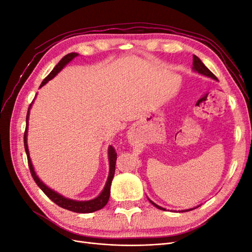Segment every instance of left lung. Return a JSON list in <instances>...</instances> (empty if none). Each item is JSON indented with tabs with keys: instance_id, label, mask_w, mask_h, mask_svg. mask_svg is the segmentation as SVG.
<instances>
[{
	"instance_id": "left-lung-1",
	"label": "left lung",
	"mask_w": 252,
	"mask_h": 252,
	"mask_svg": "<svg viewBox=\"0 0 252 252\" xmlns=\"http://www.w3.org/2000/svg\"><path fill=\"white\" fill-rule=\"evenodd\" d=\"M192 65H193V67H192V69L193 70H195V71H197L199 73H201V74H204V75H206V77H209V78H211V79H213V80H218V78L216 77L215 74H213L207 67H206L204 64H203V62L202 61L197 58L196 56H194L193 55V63H192ZM149 200V199H148ZM149 202L155 206V207H157V208H158V209H161V210H166L165 208H162V207H159L158 205H157L156 203H154L152 201H150L149 200ZM183 211H190V209H187V210H183Z\"/></svg>"
}]
</instances>
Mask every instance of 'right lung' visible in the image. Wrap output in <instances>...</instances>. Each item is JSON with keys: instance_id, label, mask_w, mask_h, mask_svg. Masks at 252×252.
<instances>
[{"instance_id": "obj_1", "label": "right lung", "mask_w": 252, "mask_h": 252, "mask_svg": "<svg viewBox=\"0 0 252 252\" xmlns=\"http://www.w3.org/2000/svg\"><path fill=\"white\" fill-rule=\"evenodd\" d=\"M78 56V53H68L66 55L62 60L60 61V62L57 64V66L53 68L52 71L47 75L46 78H45L42 82V84L40 85V88L42 86H44L45 84H46L49 80H51L52 78H55L56 75L63 69L64 66L66 64H68L70 62L72 59H74L75 57ZM32 103L29 105V108H28V112H27V117H26V129H25V132H24V147H25V151H26V155H27V159H28V166H29V169H30V173H32V178L34 180V182L36 183V185L39 186L42 191L46 194L49 199L53 202L56 203L60 207H62L64 209L67 210H70L73 212H78V213H90V212H94L96 210H100L103 207H105V205L107 204L108 200H109V196H110V186H111V182L113 179V175H114V170H116V161H117V152L114 150V148L112 146H109L108 148V157H109V175H108V180L106 182V185L103 191L101 192V194L98 195L97 197L94 200H89V201H73V200H69V199H66V197L62 196L61 194L57 193L51 190L50 188H48L46 185L44 184V183L37 178V175L35 174L34 170H33V167L32 164V161H30V158H29V151H28V146H27V127H28V117H29V109L32 107Z\"/></svg>"}]
</instances>
